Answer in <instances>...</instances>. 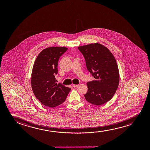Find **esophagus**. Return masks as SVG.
<instances>
[{
  "instance_id": "34e87169",
  "label": "esophagus",
  "mask_w": 150,
  "mask_h": 150,
  "mask_svg": "<svg viewBox=\"0 0 150 150\" xmlns=\"http://www.w3.org/2000/svg\"><path fill=\"white\" fill-rule=\"evenodd\" d=\"M79 86L78 84H73V86L74 88H76V87H77V86Z\"/></svg>"
}]
</instances>
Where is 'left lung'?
Masks as SVG:
<instances>
[{
    "mask_svg": "<svg viewBox=\"0 0 150 150\" xmlns=\"http://www.w3.org/2000/svg\"><path fill=\"white\" fill-rule=\"evenodd\" d=\"M78 49L84 56L88 72L94 78L86 83L88 90L85 98L92 105H103L112 98L119 85L117 62L110 51L99 43H91Z\"/></svg>",
    "mask_w": 150,
    "mask_h": 150,
    "instance_id": "1",
    "label": "left lung"
}]
</instances>
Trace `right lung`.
<instances>
[{
    "instance_id": "right-lung-1",
    "label": "right lung",
    "mask_w": 150,
    "mask_h": 150,
    "mask_svg": "<svg viewBox=\"0 0 150 150\" xmlns=\"http://www.w3.org/2000/svg\"><path fill=\"white\" fill-rule=\"evenodd\" d=\"M67 47H53L43 50L35 60L31 86L35 97L46 107L54 108L66 100L71 88L56 83L58 62Z\"/></svg>"
}]
</instances>
